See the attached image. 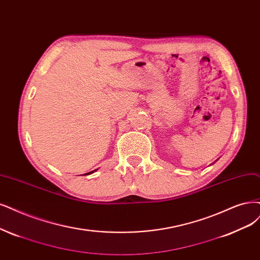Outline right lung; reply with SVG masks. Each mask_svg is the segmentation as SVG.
I'll use <instances>...</instances> for the list:
<instances>
[{"instance_id":"1","label":"right lung","mask_w":260,"mask_h":260,"mask_svg":"<svg viewBox=\"0 0 260 260\" xmlns=\"http://www.w3.org/2000/svg\"><path fill=\"white\" fill-rule=\"evenodd\" d=\"M98 169H95V170H93V171H90V172H88V174H84V176H88V175H91V174H93L94 171H96Z\"/></svg>"}]
</instances>
